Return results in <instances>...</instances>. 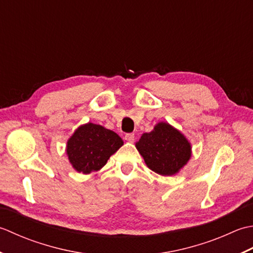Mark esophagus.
Here are the masks:
<instances>
[{"label": "esophagus", "instance_id": "34e87169", "mask_svg": "<svg viewBox=\"0 0 253 253\" xmlns=\"http://www.w3.org/2000/svg\"><path fill=\"white\" fill-rule=\"evenodd\" d=\"M126 140L127 142H134V138H135V135H134V133H126V136H125Z\"/></svg>", "mask_w": 253, "mask_h": 253}]
</instances>
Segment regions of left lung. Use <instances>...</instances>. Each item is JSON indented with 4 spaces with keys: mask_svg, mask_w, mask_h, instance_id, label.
<instances>
[{
    "mask_svg": "<svg viewBox=\"0 0 253 253\" xmlns=\"http://www.w3.org/2000/svg\"><path fill=\"white\" fill-rule=\"evenodd\" d=\"M136 148L147 167L163 176L179 171L191 157V145L181 133L168 123L161 122L149 133H144Z\"/></svg>",
    "mask_w": 253,
    "mask_h": 253,
    "instance_id": "left-lung-1",
    "label": "left lung"
}]
</instances>
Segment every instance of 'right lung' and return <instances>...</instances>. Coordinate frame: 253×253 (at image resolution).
<instances>
[{
  "mask_svg": "<svg viewBox=\"0 0 253 253\" xmlns=\"http://www.w3.org/2000/svg\"><path fill=\"white\" fill-rule=\"evenodd\" d=\"M123 145L113 131L94 123L80 126L68 141L66 153L77 171L89 173L104 167L108 159Z\"/></svg>",
  "mask_w": 253,
  "mask_h": 253,
  "instance_id": "obj_1",
  "label": "right lung"
}]
</instances>
